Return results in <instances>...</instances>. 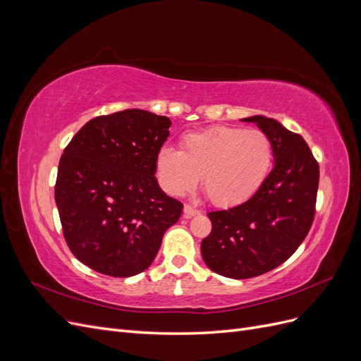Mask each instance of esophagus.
<instances>
[{
    "label": "esophagus",
    "mask_w": 361,
    "mask_h": 361,
    "mask_svg": "<svg viewBox=\"0 0 361 361\" xmlns=\"http://www.w3.org/2000/svg\"><path fill=\"white\" fill-rule=\"evenodd\" d=\"M197 214H200V211L195 209V207H192L191 204H185L183 206V215H185V218H191V216L197 215Z\"/></svg>",
    "instance_id": "esophagus-1"
}]
</instances>
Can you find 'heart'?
Wrapping results in <instances>:
<instances>
[{
	"instance_id": "1",
	"label": "heart",
	"mask_w": 361,
	"mask_h": 361,
	"mask_svg": "<svg viewBox=\"0 0 361 361\" xmlns=\"http://www.w3.org/2000/svg\"><path fill=\"white\" fill-rule=\"evenodd\" d=\"M274 161L271 138L259 129L214 126L182 140V150L162 146L157 154L161 187L171 195L203 190L218 206L247 202L262 188Z\"/></svg>"
}]
</instances>
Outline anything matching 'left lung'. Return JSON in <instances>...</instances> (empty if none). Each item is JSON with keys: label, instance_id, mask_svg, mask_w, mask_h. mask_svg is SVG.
Returning a JSON list of instances; mask_svg holds the SVG:
<instances>
[{"label": "left lung", "instance_id": "left-lung-1", "mask_svg": "<svg viewBox=\"0 0 361 361\" xmlns=\"http://www.w3.org/2000/svg\"><path fill=\"white\" fill-rule=\"evenodd\" d=\"M243 122L271 138L274 167L253 197L207 214L212 231L200 245L207 268L236 280L265 274L295 253L313 223L319 185V166L301 135L265 116Z\"/></svg>", "mask_w": 361, "mask_h": 361}]
</instances>
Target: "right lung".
<instances>
[{"instance_id": "obj_1", "label": "right lung", "mask_w": 361, "mask_h": 361, "mask_svg": "<svg viewBox=\"0 0 361 361\" xmlns=\"http://www.w3.org/2000/svg\"><path fill=\"white\" fill-rule=\"evenodd\" d=\"M170 118L125 110L87 122L64 149L56 203L64 239L84 265L113 277L140 274L154 262L182 214L155 178Z\"/></svg>"}]
</instances>
